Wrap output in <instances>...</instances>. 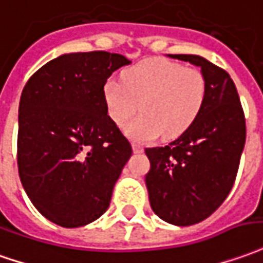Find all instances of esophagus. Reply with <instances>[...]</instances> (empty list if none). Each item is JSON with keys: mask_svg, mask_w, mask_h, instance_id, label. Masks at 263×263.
Masks as SVG:
<instances>
[{"mask_svg": "<svg viewBox=\"0 0 263 263\" xmlns=\"http://www.w3.org/2000/svg\"><path fill=\"white\" fill-rule=\"evenodd\" d=\"M132 149H134V152L135 154H141L142 151H144V148L141 146V145H138V144H132Z\"/></svg>", "mask_w": 263, "mask_h": 263, "instance_id": "esophagus-1", "label": "esophagus"}]
</instances>
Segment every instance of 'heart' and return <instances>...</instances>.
Wrapping results in <instances>:
<instances>
[{
  "label": "heart",
  "instance_id": "heart-1",
  "mask_svg": "<svg viewBox=\"0 0 263 263\" xmlns=\"http://www.w3.org/2000/svg\"><path fill=\"white\" fill-rule=\"evenodd\" d=\"M205 98L206 82L199 69L162 60L139 62L122 72L121 82L111 80L104 87L106 111L118 126L139 106L141 114L125 128L138 142L181 135L199 115Z\"/></svg>",
  "mask_w": 263,
  "mask_h": 263
}]
</instances>
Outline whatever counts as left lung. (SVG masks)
Listing matches in <instances>:
<instances>
[{
	"label": "left lung",
	"mask_w": 263,
	"mask_h": 263,
	"mask_svg": "<svg viewBox=\"0 0 263 263\" xmlns=\"http://www.w3.org/2000/svg\"><path fill=\"white\" fill-rule=\"evenodd\" d=\"M201 68L206 98L181 137L166 146L146 148L145 176L152 211L162 221L189 227L206 219L234 186L247 139L243 109L227 71L199 55H168Z\"/></svg>",
	"instance_id": "8db88e82"
}]
</instances>
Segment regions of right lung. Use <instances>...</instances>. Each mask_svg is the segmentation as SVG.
Returning <instances> with one entry per match:
<instances>
[{
  "label": "right lung",
  "mask_w": 263,
  "mask_h": 263,
  "mask_svg": "<svg viewBox=\"0 0 263 263\" xmlns=\"http://www.w3.org/2000/svg\"><path fill=\"white\" fill-rule=\"evenodd\" d=\"M131 64L106 51L69 52L25 84L18 108V172L27 195L64 228L105 212L132 146L106 111L104 87Z\"/></svg>",
  "instance_id": "add662e5"
}]
</instances>
